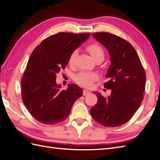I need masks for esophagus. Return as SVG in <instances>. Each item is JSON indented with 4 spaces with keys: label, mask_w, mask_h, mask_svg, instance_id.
Instances as JSON below:
<instances>
[{
    "label": "esophagus",
    "mask_w": 160,
    "mask_h": 160,
    "mask_svg": "<svg viewBox=\"0 0 160 160\" xmlns=\"http://www.w3.org/2000/svg\"><path fill=\"white\" fill-rule=\"evenodd\" d=\"M90 91H88V90H87V89H84L83 90V95H88V94H90Z\"/></svg>",
    "instance_id": "obj_1"
}]
</instances>
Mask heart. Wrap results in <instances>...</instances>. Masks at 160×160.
<instances>
[{
	"label": "heart",
	"mask_w": 160,
	"mask_h": 160,
	"mask_svg": "<svg viewBox=\"0 0 160 160\" xmlns=\"http://www.w3.org/2000/svg\"><path fill=\"white\" fill-rule=\"evenodd\" d=\"M87 51L91 55L95 61L103 60L105 57V51L100 44L97 43L90 44L87 47ZM78 55L77 50L73 51L68 59V63L70 66L74 65ZM99 75L94 72H81L75 78V81L77 84L84 87H91L93 82L98 80Z\"/></svg>",
	"instance_id": "obj_1"
}]
</instances>
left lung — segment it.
Masks as SVG:
<instances>
[{"mask_svg":"<svg viewBox=\"0 0 160 160\" xmlns=\"http://www.w3.org/2000/svg\"><path fill=\"white\" fill-rule=\"evenodd\" d=\"M92 36L108 49L111 65L104 87L112 89L105 97L96 92L98 101L91 109L93 119L105 127H116L132 118L143 100L146 75L134 47L124 38L108 32Z\"/></svg>","mask_w":160,"mask_h":160,"instance_id":"obj_1","label":"left lung"}]
</instances>
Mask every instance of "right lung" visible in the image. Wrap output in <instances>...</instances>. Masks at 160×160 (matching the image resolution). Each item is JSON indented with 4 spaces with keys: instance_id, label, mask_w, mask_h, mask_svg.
I'll return each instance as SVG.
<instances>
[{
    "instance_id": "add662e5",
    "label": "right lung",
    "mask_w": 160,
    "mask_h": 160,
    "mask_svg": "<svg viewBox=\"0 0 160 160\" xmlns=\"http://www.w3.org/2000/svg\"><path fill=\"white\" fill-rule=\"evenodd\" d=\"M90 35L60 32L45 38L31 54L22 78V98L28 112L42 124H55L66 119L82 95L75 84L61 91L56 78L66 67L71 52Z\"/></svg>"
}]
</instances>
